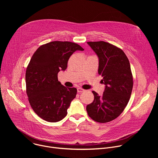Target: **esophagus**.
<instances>
[{
  "instance_id": "1",
  "label": "esophagus",
  "mask_w": 158,
  "mask_h": 158,
  "mask_svg": "<svg viewBox=\"0 0 158 158\" xmlns=\"http://www.w3.org/2000/svg\"><path fill=\"white\" fill-rule=\"evenodd\" d=\"M77 90V93H82V92L85 91L84 89H82L81 87H78Z\"/></svg>"
}]
</instances>
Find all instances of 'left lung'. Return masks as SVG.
Listing matches in <instances>:
<instances>
[{"label": "left lung", "instance_id": "1", "mask_svg": "<svg viewBox=\"0 0 158 158\" xmlns=\"http://www.w3.org/2000/svg\"><path fill=\"white\" fill-rule=\"evenodd\" d=\"M99 59L98 74L105 85L102 96L93 91V102L86 110L94 121L104 123L117 118L127 106L133 81L129 61L121 49L104 41L88 42Z\"/></svg>", "mask_w": 158, "mask_h": 158}]
</instances>
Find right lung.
Wrapping results in <instances>:
<instances>
[{"instance_id":"1","label":"right lung","mask_w":158,"mask_h":158,"mask_svg":"<svg viewBox=\"0 0 158 158\" xmlns=\"http://www.w3.org/2000/svg\"><path fill=\"white\" fill-rule=\"evenodd\" d=\"M84 51L71 42L53 41L40 46L33 54L26 73V93L31 106L42 119L56 123L67 114L77 89L58 81L57 74L65 71L71 56Z\"/></svg>"}]
</instances>
